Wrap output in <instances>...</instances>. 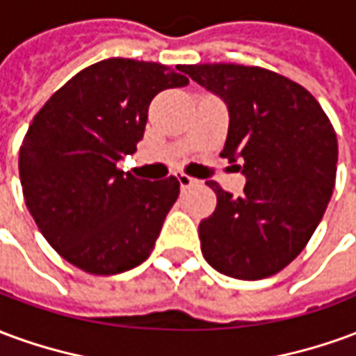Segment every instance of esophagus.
<instances>
[{
  "instance_id": "34e87169",
  "label": "esophagus",
  "mask_w": 356,
  "mask_h": 356,
  "mask_svg": "<svg viewBox=\"0 0 356 356\" xmlns=\"http://www.w3.org/2000/svg\"><path fill=\"white\" fill-rule=\"evenodd\" d=\"M177 181L181 188H188V186L198 185V179L191 177V175H185V173H177Z\"/></svg>"
}]
</instances>
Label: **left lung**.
Segmentation results:
<instances>
[{
	"label": "left lung",
	"mask_w": 356,
	"mask_h": 356,
	"mask_svg": "<svg viewBox=\"0 0 356 356\" xmlns=\"http://www.w3.org/2000/svg\"><path fill=\"white\" fill-rule=\"evenodd\" d=\"M185 72L229 108L221 156L240 160L242 196L216 181V211L198 229L202 254L221 275L261 280L298 257L336 185L337 137L318 101L286 76L244 65H191Z\"/></svg>",
	"instance_id": "1"
}]
</instances>
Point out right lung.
Listing matches in <instances>:
<instances>
[{
	"label": "right lung",
	"instance_id": "add662e5",
	"mask_svg": "<svg viewBox=\"0 0 356 356\" xmlns=\"http://www.w3.org/2000/svg\"><path fill=\"white\" fill-rule=\"evenodd\" d=\"M185 66L106 58L51 95L28 127L19 173L28 211L51 248L89 275L147 259L179 196L177 177L118 170L145 135L150 101L188 83Z\"/></svg>",
	"mask_w": 356,
	"mask_h": 356
}]
</instances>
